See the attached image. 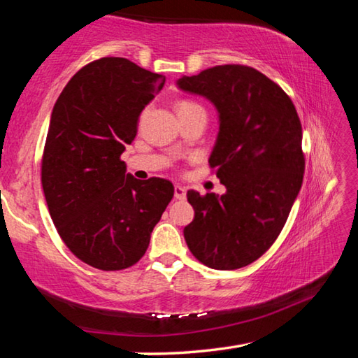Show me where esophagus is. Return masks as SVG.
<instances>
[{"label": "esophagus", "instance_id": "obj_1", "mask_svg": "<svg viewBox=\"0 0 358 358\" xmlns=\"http://www.w3.org/2000/svg\"><path fill=\"white\" fill-rule=\"evenodd\" d=\"M173 192H175V199H178V201H185L186 199V191H185V187H181V186H175V189H173Z\"/></svg>", "mask_w": 358, "mask_h": 358}]
</instances>
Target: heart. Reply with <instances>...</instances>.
I'll return each mask as SVG.
<instances>
[{
	"label": "heart",
	"mask_w": 358,
	"mask_h": 358,
	"mask_svg": "<svg viewBox=\"0 0 358 358\" xmlns=\"http://www.w3.org/2000/svg\"><path fill=\"white\" fill-rule=\"evenodd\" d=\"M189 108H202V107L196 104V102H192V101H181V102H178V106H177L178 112L180 110H189Z\"/></svg>",
	"instance_id": "heart-1"
}]
</instances>
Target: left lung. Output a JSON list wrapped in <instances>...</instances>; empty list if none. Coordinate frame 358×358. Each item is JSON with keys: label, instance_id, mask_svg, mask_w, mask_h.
<instances>
[{"label": "left lung", "instance_id": "1", "mask_svg": "<svg viewBox=\"0 0 358 358\" xmlns=\"http://www.w3.org/2000/svg\"><path fill=\"white\" fill-rule=\"evenodd\" d=\"M177 83L220 113L208 162L227 189L221 197L187 191L194 220L183 230L186 245L210 268H241L275 243L299 196L305 173L299 113L280 85L250 66H215Z\"/></svg>", "mask_w": 358, "mask_h": 358}]
</instances>
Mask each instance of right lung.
Instances as JSON below:
<instances>
[{
    "instance_id": "right-lung-1",
    "label": "right lung",
    "mask_w": 358,
    "mask_h": 358,
    "mask_svg": "<svg viewBox=\"0 0 358 358\" xmlns=\"http://www.w3.org/2000/svg\"><path fill=\"white\" fill-rule=\"evenodd\" d=\"M164 82L129 59L106 57L83 66L53 106L42 189L64 245L94 268L137 264L173 197L171 181L137 180L121 161L141 112Z\"/></svg>"
}]
</instances>
